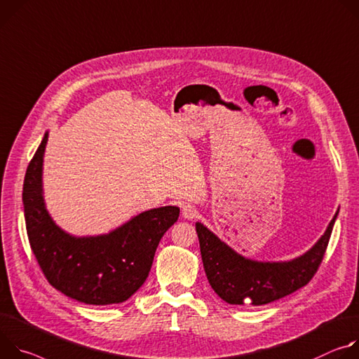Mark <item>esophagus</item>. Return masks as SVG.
I'll use <instances>...</instances> for the list:
<instances>
[{
    "instance_id": "34e87169",
    "label": "esophagus",
    "mask_w": 359,
    "mask_h": 359,
    "mask_svg": "<svg viewBox=\"0 0 359 359\" xmlns=\"http://www.w3.org/2000/svg\"><path fill=\"white\" fill-rule=\"evenodd\" d=\"M182 217L187 218V219H194L198 217V211L194 205H189V204H185L182 207Z\"/></svg>"
}]
</instances>
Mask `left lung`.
<instances>
[{
  "instance_id": "1",
  "label": "left lung",
  "mask_w": 359,
  "mask_h": 359,
  "mask_svg": "<svg viewBox=\"0 0 359 359\" xmlns=\"http://www.w3.org/2000/svg\"><path fill=\"white\" fill-rule=\"evenodd\" d=\"M338 212L308 252L288 262H258L238 255L203 224L196 222L204 269L212 290L228 304L264 305L306 285L320 268Z\"/></svg>"
}]
</instances>
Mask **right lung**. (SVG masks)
Listing matches in <instances>:
<instances>
[{
    "label": "right lung",
    "instance_id": "obj_1",
    "mask_svg": "<svg viewBox=\"0 0 359 359\" xmlns=\"http://www.w3.org/2000/svg\"><path fill=\"white\" fill-rule=\"evenodd\" d=\"M48 133L28 164L22 203L31 250L48 283L90 305L127 301L145 283L156 247L180 217L178 207L145 211L107 235L75 238L60 229L43 200V156Z\"/></svg>",
    "mask_w": 359,
    "mask_h": 359
}]
</instances>
